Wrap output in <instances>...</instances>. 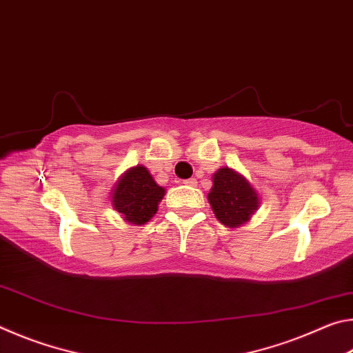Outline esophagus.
I'll return each mask as SVG.
<instances>
[{
	"label": "esophagus",
	"instance_id": "esophagus-1",
	"mask_svg": "<svg viewBox=\"0 0 353 353\" xmlns=\"http://www.w3.org/2000/svg\"><path fill=\"white\" fill-rule=\"evenodd\" d=\"M183 183L190 185V187H196V185H198V181H196V179H188V181H185Z\"/></svg>",
	"mask_w": 353,
	"mask_h": 353
}]
</instances>
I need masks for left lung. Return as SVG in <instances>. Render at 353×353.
Segmentation results:
<instances>
[{
  "mask_svg": "<svg viewBox=\"0 0 353 353\" xmlns=\"http://www.w3.org/2000/svg\"><path fill=\"white\" fill-rule=\"evenodd\" d=\"M207 199L216 219L230 229L246 224L261 204L259 191L246 177L229 166L214 172Z\"/></svg>",
  "mask_w": 353,
  "mask_h": 353,
  "instance_id": "obj_1",
  "label": "left lung"
}]
</instances>
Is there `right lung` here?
<instances>
[{
    "instance_id": "add662e5",
    "label": "right lung",
    "mask_w": 353,
    "mask_h": 353,
    "mask_svg": "<svg viewBox=\"0 0 353 353\" xmlns=\"http://www.w3.org/2000/svg\"><path fill=\"white\" fill-rule=\"evenodd\" d=\"M165 193L146 166L137 165L119 176L110 191V204L126 223L143 225L157 213Z\"/></svg>"
}]
</instances>
